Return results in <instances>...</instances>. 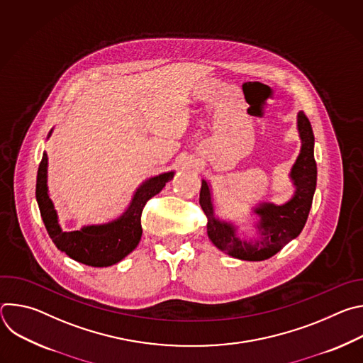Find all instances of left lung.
<instances>
[{
  "mask_svg": "<svg viewBox=\"0 0 363 363\" xmlns=\"http://www.w3.org/2000/svg\"><path fill=\"white\" fill-rule=\"evenodd\" d=\"M297 130L301 140L298 157L289 178L294 192L284 203L258 202L251 208L257 217L254 228L257 237L244 240L237 234L238 227L216 214L211 184L202 179L199 203L208 218L206 234L211 242L225 254L245 262H263L279 252L303 230L316 191L318 168L315 161V135L312 125L303 112L297 113Z\"/></svg>",
  "mask_w": 363,
  "mask_h": 363,
  "instance_id": "1",
  "label": "left lung"
}]
</instances>
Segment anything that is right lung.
<instances>
[{
	"label": "right lung",
	"instance_id": "right-lung-1",
	"mask_svg": "<svg viewBox=\"0 0 363 363\" xmlns=\"http://www.w3.org/2000/svg\"><path fill=\"white\" fill-rule=\"evenodd\" d=\"M53 133L50 130L47 139ZM48 158L43 152V160L38 167L35 198L43 223L50 238L56 247L66 252L73 260L90 267H109L130 254L139 244L142 237L140 216L147 199L160 194L168 181L174 178V171L160 174L142 182L125 213L105 224L83 225L77 231H63L55 203L50 198L47 186Z\"/></svg>",
	"mask_w": 363,
	"mask_h": 363
}]
</instances>
